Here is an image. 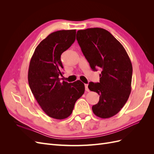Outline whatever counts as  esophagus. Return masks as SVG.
<instances>
[{
	"mask_svg": "<svg viewBox=\"0 0 154 154\" xmlns=\"http://www.w3.org/2000/svg\"><path fill=\"white\" fill-rule=\"evenodd\" d=\"M85 91L87 92H89V89L88 88V85L87 84H85Z\"/></svg>",
	"mask_w": 154,
	"mask_h": 154,
	"instance_id": "esophagus-1",
	"label": "esophagus"
}]
</instances>
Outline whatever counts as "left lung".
I'll use <instances>...</instances> for the list:
<instances>
[{"label": "left lung", "instance_id": "obj_1", "mask_svg": "<svg viewBox=\"0 0 154 154\" xmlns=\"http://www.w3.org/2000/svg\"><path fill=\"white\" fill-rule=\"evenodd\" d=\"M76 40L94 71L100 69V82H90L88 88L100 95L93 105L94 114L109 118L121 110L131 92L132 66L123 46L110 32L94 27L77 31Z\"/></svg>", "mask_w": 154, "mask_h": 154}]
</instances>
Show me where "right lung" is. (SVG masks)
<instances>
[{
    "instance_id": "right-lung-1",
    "label": "right lung",
    "mask_w": 154,
    "mask_h": 154,
    "mask_svg": "<svg viewBox=\"0 0 154 154\" xmlns=\"http://www.w3.org/2000/svg\"><path fill=\"white\" fill-rule=\"evenodd\" d=\"M76 29L61 30L49 35L36 48L28 71L31 91L44 112L49 117L63 119L72 114L76 101L83 94L80 80L60 82L63 68L62 54L76 39Z\"/></svg>"
}]
</instances>
